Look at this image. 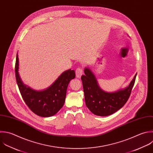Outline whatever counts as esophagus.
<instances>
[{
	"instance_id": "obj_1",
	"label": "esophagus",
	"mask_w": 153,
	"mask_h": 153,
	"mask_svg": "<svg viewBox=\"0 0 153 153\" xmlns=\"http://www.w3.org/2000/svg\"><path fill=\"white\" fill-rule=\"evenodd\" d=\"M82 72H83V70L81 68H78L75 71L76 76L77 78H80L82 74Z\"/></svg>"
}]
</instances>
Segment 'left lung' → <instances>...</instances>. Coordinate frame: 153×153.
I'll return each mask as SVG.
<instances>
[{
  "label": "left lung",
  "mask_w": 153,
  "mask_h": 153,
  "mask_svg": "<svg viewBox=\"0 0 153 153\" xmlns=\"http://www.w3.org/2000/svg\"><path fill=\"white\" fill-rule=\"evenodd\" d=\"M81 80L87 107L94 114L108 116L121 108L128 100L134 85L136 74L129 85L124 90L106 93L100 88L93 74L88 69H84Z\"/></svg>",
  "instance_id": "left-lung-1"
}]
</instances>
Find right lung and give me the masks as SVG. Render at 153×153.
Instances as JSON below:
<instances>
[{
	"label": "right lung",
	"instance_id": "1",
	"mask_svg": "<svg viewBox=\"0 0 153 153\" xmlns=\"http://www.w3.org/2000/svg\"><path fill=\"white\" fill-rule=\"evenodd\" d=\"M19 57L17 54L15 73L17 83L25 102L35 114L48 117L56 114L63 106L70 81L75 77V71L69 69L60 75L48 88L36 91L22 82L18 72Z\"/></svg>",
	"mask_w": 153,
	"mask_h": 153
}]
</instances>
